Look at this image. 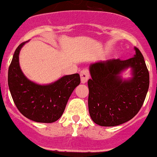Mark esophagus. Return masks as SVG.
I'll use <instances>...</instances> for the list:
<instances>
[{
	"label": "esophagus",
	"instance_id": "obj_1",
	"mask_svg": "<svg viewBox=\"0 0 157 157\" xmlns=\"http://www.w3.org/2000/svg\"><path fill=\"white\" fill-rule=\"evenodd\" d=\"M80 76H81V83H86V82H87V81H88L90 78L89 70H88V69H83V70L81 71Z\"/></svg>",
	"mask_w": 157,
	"mask_h": 157
}]
</instances>
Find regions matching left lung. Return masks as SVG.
<instances>
[{"instance_id": "1", "label": "left lung", "mask_w": 157, "mask_h": 157, "mask_svg": "<svg viewBox=\"0 0 157 157\" xmlns=\"http://www.w3.org/2000/svg\"><path fill=\"white\" fill-rule=\"evenodd\" d=\"M134 57L91 64L88 81V107L92 120L98 125L113 127L129 121L141 109L149 88V71L144 57L135 47ZM133 68L134 77L123 81L122 70Z\"/></svg>"}]
</instances>
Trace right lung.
<instances>
[{
  "mask_svg": "<svg viewBox=\"0 0 157 157\" xmlns=\"http://www.w3.org/2000/svg\"><path fill=\"white\" fill-rule=\"evenodd\" d=\"M15 50L8 70V86L12 99L23 115L38 123H53L63 115L69 97L81 82L78 73L65 76L47 86L30 81L23 74L19 54L23 45Z\"/></svg>",
  "mask_w": 157,
  "mask_h": 157,
  "instance_id": "1",
  "label": "right lung"
}]
</instances>
